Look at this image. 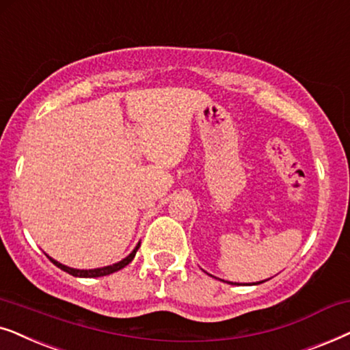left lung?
Here are the masks:
<instances>
[{"instance_id":"obj_1","label":"left lung","mask_w":350,"mask_h":350,"mask_svg":"<svg viewBox=\"0 0 350 350\" xmlns=\"http://www.w3.org/2000/svg\"><path fill=\"white\" fill-rule=\"evenodd\" d=\"M267 280H269V278H267ZM267 280H262V282H258V283H250V285H259V283H264V282H267ZM227 283H230V285H235V283H232V282H227ZM246 285H248V283H246Z\"/></svg>"}]
</instances>
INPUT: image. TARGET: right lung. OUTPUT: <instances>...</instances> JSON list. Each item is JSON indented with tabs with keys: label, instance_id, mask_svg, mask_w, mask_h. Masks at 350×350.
<instances>
[{
	"label": "right lung",
	"instance_id": "right-lung-1",
	"mask_svg": "<svg viewBox=\"0 0 350 350\" xmlns=\"http://www.w3.org/2000/svg\"><path fill=\"white\" fill-rule=\"evenodd\" d=\"M139 246H141V241H139V243L136 245V248H134V250L131 251V253H129L124 259H121V260H118V262H115V264H111V265H105V267H97V269H73V267H68V265L60 264L59 260L53 259V258H51V256H48V254H46V256H48L51 262H53L54 265H57V267H59L60 270H64V272L70 273V275L80 277V278H96V277L110 275V273L116 272V270H121L123 267H126V265L134 259V256H136Z\"/></svg>",
	"mask_w": 350,
	"mask_h": 350
}]
</instances>
